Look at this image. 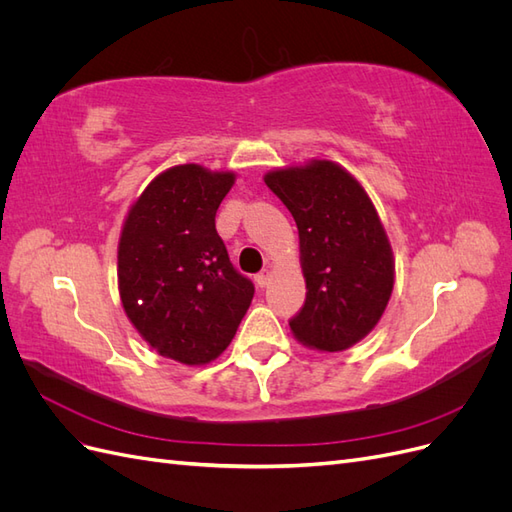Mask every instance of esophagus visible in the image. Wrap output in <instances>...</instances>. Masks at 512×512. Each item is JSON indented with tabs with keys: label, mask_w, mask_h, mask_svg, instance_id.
Listing matches in <instances>:
<instances>
[{
	"label": "esophagus",
	"mask_w": 512,
	"mask_h": 512,
	"mask_svg": "<svg viewBox=\"0 0 512 512\" xmlns=\"http://www.w3.org/2000/svg\"><path fill=\"white\" fill-rule=\"evenodd\" d=\"M254 280H256V284H258L260 288H265V286L269 284V280H271V271H269V269H262V271L254 277Z\"/></svg>",
	"instance_id": "obj_1"
}]
</instances>
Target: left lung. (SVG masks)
<instances>
[{"label":"left lung","mask_w":512,"mask_h":512,"mask_svg":"<svg viewBox=\"0 0 512 512\" xmlns=\"http://www.w3.org/2000/svg\"><path fill=\"white\" fill-rule=\"evenodd\" d=\"M299 228L305 303L290 318L303 346L339 352L376 327L393 292L395 262L374 203L329 160L265 175Z\"/></svg>","instance_id":"8db88e82"}]
</instances>
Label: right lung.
I'll use <instances>...</instances> for the list:
<instances>
[{
    "label": "right lung",
    "mask_w": 512,
    "mask_h": 512,
    "mask_svg": "<svg viewBox=\"0 0 512 512\" xmlns=\"http://www.w3.org/2000/svg\"><path fill=\"white\" fill-rule=\"evenodd\" d=\"M232 183L235 173L173 166L147 185L123 222V309L151 348L183 365L218 359L254 297V284L232 267L215 230Z\"/></svg>",
    "instance_id": "obj_1"
}]
</instances>
